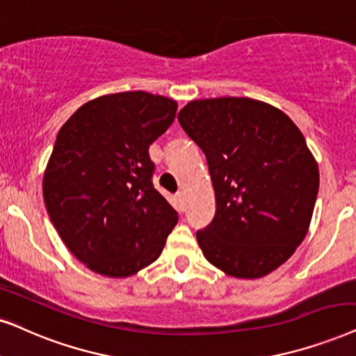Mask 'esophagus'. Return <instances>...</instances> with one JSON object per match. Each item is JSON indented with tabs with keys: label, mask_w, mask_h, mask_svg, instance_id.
Wrapping results in <instances>:
<instances>
[{
	"label": "esophagus",
	"mask_w": 356,
	"mask_h": 356,
	"mask_svg": "<svg viewBox=\"0 0 356 356\" xmlns=\"http://www.w3.org/2000/svg\"><path fill=\"white\" fill-rule=\"evenodd\" d=\"M177 201H178L179 209L183 211L184 207H186V196H184L183 191H178V193H177Z\"/></svg>",
	"instance_id": "obj_1"
}]
</instances>
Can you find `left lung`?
<instances>
[{
	"instance_id": "1",
	"label": "left lung",
	"mask_w": 356,
	"mask_h": 356,
	"mask_svg": "<svg viewBox=\"0 0 356 356\" xmlns=\"http://www.w3.org/2000/svg\"><path fill=\"white\" fill-rule=\"evenodd\" d=\"M179 126L204 152L216 214L197 230L206 260L235 278H261L306 237L319 168L296 124L250 98L196 99Z\"/></svg>"
}]
</instances>
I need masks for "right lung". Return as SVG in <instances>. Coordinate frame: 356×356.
<instances>
[{
    "instance_id": "add662e5",
    "label": "right lung",
    "mask_w": 356,
    "mask_h": 356,
    "mask_svg": "<svg viewBox=\"0 0 356 356\" xmlns=\"http://www.w3.org/2000/svg\"><path fill=\"white\" fill-rule=\"evenodd\" d=\"M177 101L145 91L88 101L57 134L44 175L49 218L68 250L113 278L154 263L178 212L154 188L149 147L177 116Z\"/></svg>"
}]
</instances>
